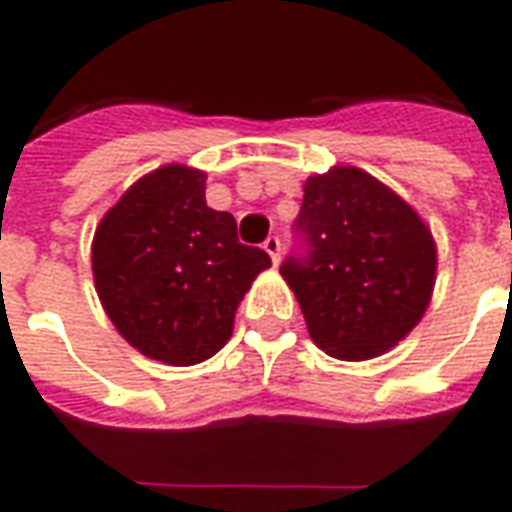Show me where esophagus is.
Masks as SVG:
<instances>
[{"instance_id":"34e87169","label":"esophagus","mask_w":512,"mask_h":512,"mask_svg":"<svg viewBox=\"0 0 512 512\" xmlns=\"http://www.w3.org/2000/svg\"><path fill=\"white\" fill-rule=\"evenodd\" d=\"M263 249L268 252V257L279 263V257H282V241H279V235H268L266 241H263Z\"/></svg>"}]
</instances>
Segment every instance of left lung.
Here are the masks:
<instances>
[{"label":"left lung","instance_id":"left-lung-1","mask_svg":"<svg viewBox=\"0 0 512 512\" xmlns=\"http://www.w3.org/2000/svg\"><path fill=\"white\" fill-rule=\"evenodd\" d=\"M299 238L279 274L326 354L362 362L406 337L428 307L436 246L411 205L356 167L304 186Z\"/></svg>","mask_w":512,"mask_h":512}]
</instances>
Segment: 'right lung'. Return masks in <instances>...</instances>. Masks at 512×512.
Returning a JSON list of instances; mask_svg holds the SVG:
<instances>
[{
	"instance_id": "1",
	"label": "right lung",
	"mask_w": 512,
	"mask_h": 512,
	"mask_svg": "<svg viewBox=\"0 0 512 512\" xmlns=\"http://www.w3.org/2000/svg\"><path fill=\"white\" fill-rule=\"evenodd\" d=\"M271 257L238 241L233 213L205 202V175L169 164L106 213L93 277L117 332L150 359L197 365L233 334L238 301Z\"/></svg>"
}]
</instances>
